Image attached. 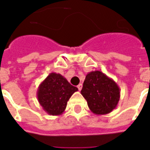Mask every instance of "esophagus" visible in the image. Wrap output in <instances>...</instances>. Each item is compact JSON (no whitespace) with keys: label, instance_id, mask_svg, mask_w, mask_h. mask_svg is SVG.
<instances>
[{"label":"esophagus","instance_id":"obj_1","mask_svg":"<svg viewBox=\"0 0 150 150\" xmlns=\"http://www.w3.org/2000/svg\"><path fill=\"white\" fill-rule=\"evenodd\" d=\"M77 87H78V88H79V91H81V88H82V85H81V84H79V85L77 86Z\"/></svg>","mask_w":150,"mask_h":150}]
</instances>
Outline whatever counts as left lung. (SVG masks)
<instances>
[{
  "instance_id": "obj_1",
  "label": "left lung",
  "mask_w": 150,
  "mask_h": 150,
  "mask_svg": "<svg viewBox=\"0 0 150 150\" xmlns=\"http://www.w3.org/2000/svg\"><path fill=\"white\" fill-rule=\"evenodd\" d=\"M81 94L88 106L96 115H105L116 108L120 98V88L113 79L100 71L88 73Z\"/></svg>"
}]
</instances>
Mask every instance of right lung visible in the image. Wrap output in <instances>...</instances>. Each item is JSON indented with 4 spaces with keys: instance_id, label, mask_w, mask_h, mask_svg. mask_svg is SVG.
I'll return each mask as SVG.
<instances>
[{
    "instance_id": "1",
    "label": "right lung",
    "mask_w": 150,
    "mask_h": 150,
    "mask_svg": "<svg viewBox=\"0 0 150 150\" xmlns=\"http://www.w3.org/2000/svg\"><path fill=\"white\" fill-rule=\"evenodd\" d=\"M78 88L71 86L62 75L52 72L39 85L37 91L38 103L47 114L60 115L67 103Z\"/></svg>"
}]
</instances>
